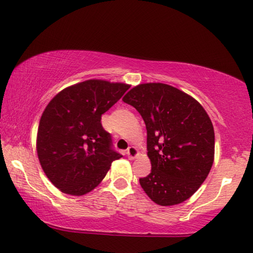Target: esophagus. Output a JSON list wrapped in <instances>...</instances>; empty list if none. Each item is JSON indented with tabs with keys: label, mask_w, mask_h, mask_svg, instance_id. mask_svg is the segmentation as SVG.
Segmentation results:
<instances>
[{
	"label": "esophagus",
	"mask_w": 253,
	"mask_h": 253,
	"mask_svg": "<svg viewBox=\"0 0 253 253\" xmlns=\"http://www.w3.org/2000/svg\"><path fill=\"white\" fill-rule=\"evenodd\" d=\"M126 155H127V157H129L130 160L135 159V157L138 156V149L135 148V147H133V146H131V147L127 148Z\"/></svg>",
	"instance_id": "34e87169"
}]
</instances>
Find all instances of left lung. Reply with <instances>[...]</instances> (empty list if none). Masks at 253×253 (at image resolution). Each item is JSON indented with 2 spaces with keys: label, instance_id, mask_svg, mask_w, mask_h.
Returning <instances> with one entry per match:
<instances>
[{
  "label": "left lung",
  "instance_id": "obj_1",
  "mask_svg": "<svg viewBox=\"0 0 253 253\" xmlns=\"http://www.w3.org/2000/svg\"><path fill=\"white\" fill-rule=\"evenodd\" d=\"M137 109L147 130L152 171L139 182L159 206L184 202L203 184L213 164L214 131L193 97L168 84L145 83L123 98Z\"/></svg>",
  "mask_w": 253,
  "mask_h": 253
}]
</instances>
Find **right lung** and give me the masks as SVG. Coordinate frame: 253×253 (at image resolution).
<instances>
[{
    "label": "right lung",
    "mask_w": 253,
    "mask_h": 253,
    "mask_svg": "<svg viewBox=\"0 0 253 253\" xmlns=\"http://www.w3.org/2000/svg\"><path fill=\"white\" fill-rule=\"evenodd\" d=\"M130 85L87 80L60 91L43 112L36 149L49 180L61 192L81 196L105 178L112 162L122 157L101 115Z\"/></svg>",
    "instance_id": "1"
}]
</instances>
